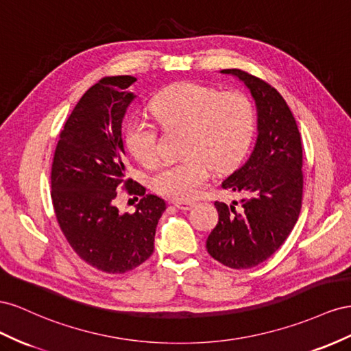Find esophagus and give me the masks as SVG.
Segmentation results:
<instances>
[{"label": "esophagus", "instance_id": "34e87169", "mask_svg": "<svg viewBox=\"0 0 351 351\" xmlns=\"http://www.w3.org/2000/svg\"><path fill=\"white\" fill-rule=\"evenodd\" d=\"M172 204L179 210H189L194 206L191 202H172Z\"/></svg>", "mask_w": 351, "mask_h": 351}]
</instances>
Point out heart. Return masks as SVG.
I'll return each instance as SVG.
<instances>
[{"label": "heart", "instance_id": "1", "mask_svg": "<svg viewBox=\"0 0 351 351\" xmlns=\"http://www.w3.org/2000/svg\"><path fill=\"white\" fill-rule=\"evenodd\" d=\"M153 114L165 128L184 129L179 162L166 163L152 178L154 191L173 199L197 195L210 175L243 158L256 129V108L238 91L220 93L197 82L166 88L152 103ZM125 144L143 165L158 158V129L147 117L135 116L125 126Z\"/></svg>", "mask_w": 351, "mask_h": 351}]
</instances>
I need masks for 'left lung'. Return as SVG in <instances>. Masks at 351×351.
<instances>
[{
	"mask_svg": "<svg viewBox=\"0 0 351 351\" xmlns=\"http://www.w3.org/2000/svg\"><path fill=\"white\" fill-rule=\"evenodd\" d=\"M241 81L257 110V138L247 162L222 182L247 198L216 202L219 222L210 232L208 254L232 269L263 263L284 244L297 222L303 197V148L295 119L282 95L239 69L220 70Z\"/></svg>",
	"mask_w": 351,
	"mask_h": 351,
	"instance_id": "8db88e82",
	"label": "left lung"
}]
</instances>
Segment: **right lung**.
Wrapping results in <instances>:
<instances>
[{
    "label": "right lung",
    "mask_w": 351,
    "mask_h": 351,
    "mask_svg": "<svg viewBox=\"0 0 351 351\" xmlns=\"http://www.w3.org/2000/svg\"><path fill=\"white\" fill-rule=\"evenodd\" d=\"M134 76L103 77L79 99L60 134L51 169L57 222L84 262L106 274H125L154 252L166 202L126 178L122 123L136 98ZM143 195L132 215L115 206L117 188Z\"/></svg>",
    "instance_id": "1"
}]
</instances>
